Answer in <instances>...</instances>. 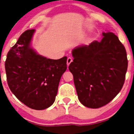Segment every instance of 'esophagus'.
Instances as JSON below:
<instances>
[{
  "label": "esophagus",
  "mask_w": 134,
  "mask_h": 134,
  "mask_svg": "<svg viewBox=\"0 0 134 134\" xmlns=\"http://www.w3.org/2000/svg\"><path fill=\"white\" fill-rule=\"evenodd\" d=\"M72 62V58H71V57H69L68 58H67V66L69 65L70 63H71Z\"/></svg>",
  "instance_id": "1"
}]
</instances>
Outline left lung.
Instances as JSON below:
<instances>
[{
  "label": "left lung",
  "mask_w": 134,
  "mask_h": 134,
  "mask_svg": "<svg viewBox=\"0 0 134 134\" xmlns=\"http://www.w3.org/2000/svg\"><path fill=\"white\" fill-rule=\"evenodd\" d=\"M101 41L76 47L69 69L80 102L98 108L111 101L121 91L128 68L126 51L112 32L103 33Z\"/></svg>",
  "instance_id": "left-lung-1"
}]
</instances>
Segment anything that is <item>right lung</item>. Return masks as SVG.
Segmentation results:
<instances>
[{"instance_id":"1","label":"right lung","mask_w":134,"mask_h":134,"mask_svg":"<svg viewBox=\"0 0 134 134\" xmlns=\"http://www.w3.org/2000/svg\"><path fill=\"white\" fill-rule=\"evenodd\" d=\"M34 29L22 34L8 52L6 78L11 91L30 108L41 110L54 103L61 77L67 69V57L47 59L30 47Z\"/></svg>"}]
</instances>
